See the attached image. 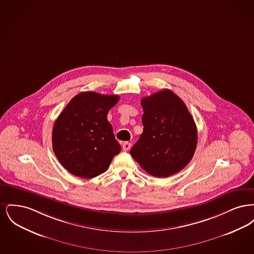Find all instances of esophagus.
Wrapping results in <instances>:
<instances>
[{
  "mask_svg": "<svg viewBox=\"0 0 254 254\" xmlns=\"http://www.w3.org/2000/svg\"><path fill=\"white\" fill-rule=\"evenodd\" d=\"M122 147H123V150L127 151V150H129V149H130V147H131V144H130V143H128V142H125V143H123Z\"/></svg>",
  "mask_w": 254,
  "mask_h": 254,
  "instance_id": "1",
  "label": "esophagus"
}]
</instances>
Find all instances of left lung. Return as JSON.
Instances as JSON below:
<instances>
[{"mask_svg": "<svg viewBox=\"0 0 254 254\" xmlns=\"http://www.w3.org/2000/svg\"><path fill=\"white\" fill-rule=\"evenodd\" d=\"M144 131L130 155L152 176L169 177L192 159L197 145V127L185 103L164 89L141 101Z\"/></svg>", "mask_w": 254, "mask_h": 254, "instance_id": "left-lung-1", "label": "left lung"}]
</instances>
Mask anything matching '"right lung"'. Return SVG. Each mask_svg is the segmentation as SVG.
<instances>
[{
    "label": "right lung",
    "instance_id": "add662e5",
    "mask_svg": "<svg viewBox=\"0 0 254 254\" xmlns=\"http://www.w3.org/2000/svg\"><path fill=\"white\" fill-rule=\"evenodd\" d=\"M119 99L118 95L82 92L58 116L52 130L53 151L73 175L94 178L109 169L121 151L107 118Z\"/></svg>",
    "mask_w": 254,
    "mask_h": 254
}]
</instances>
